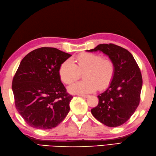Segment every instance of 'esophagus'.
<instances>
[{
    "label": "esophagus",
    "mask_w": 156,
    "mask_h": 156,
    "mask_svg": "<svg viewBox=\"0 0 156 156\" xmlns=\"http://www.w3.org/2000/svg\"><path fill=\"white\" fill-rule=\"evenodd\" d=\"M79 96H80V97H83V98H88L89 97V95H82V94H80V95H78Z\"/></svg>",
    "instance_id": "1"
}]
</instances>
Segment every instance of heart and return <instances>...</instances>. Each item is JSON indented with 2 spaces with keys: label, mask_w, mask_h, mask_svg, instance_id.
Instances as JSON below:
<instances>
[{
  "label": "heart",
  "mask_w": 156,
  "mask_h": 156,
  "mask_svg": "<svg viewBox=\"0 0 156 156\" xmlns=\"http://www.w3.org/2000/svg\"><path fill=\"white\" fill-rule=\"evenodd\" d=\"M84 80L73 84L68 90L73 94H85L94 92L99 87L104 89L111 83L115 73L113 62L108 58L94 53H82L74 58L65 61L59 67L61 80L65 84H70L76 81L83 73Z\"/></svg>",
  "instance_id": "1"
}]
</instances>
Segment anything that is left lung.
<instances>
[{
	"mask_svg": "<svg viewBox=\"0 0 156 156\" xmlns=\"http://www.w3.org/2000/svg\"><path fill=\"white\" fill-rule=\"evenodd\" d=\"M101 51L115 67L110 87L98 96V106L91 109L96 119L108 127L123 125L139 105L143 78L139 67L128 50L112 44L98 45L89 52Z\"/></svg>",
	"mask_w": 156,
	"mask_h": 156,
	"instance_id": "8db88e82",
	"label": "left lung"
}]
</instances>
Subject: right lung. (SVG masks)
Instances as JSON below:
<instances>
[{"label": "right lung", "instance_id": "obj_1", "mask_svg": "<svg viewBox=\"0 0 156 156\" xmlns=\"http://www.w3.org/2000/svg\"><path fill=\"white\" fill-rule=\"evenodd\" d=\"M71 56L55 48L42 47L31 51L20 62L12 90L16 108L29 126L52 129L68 114L73 96L61 83L58 70Z\"/></svg>", "mask_w": 156, "mask_h": 156}]
</instances>
